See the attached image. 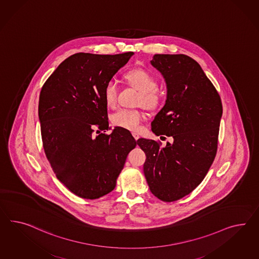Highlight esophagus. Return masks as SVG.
Wrapping results in <instances>:
<instances>
[{
  "label": "esophagus",
  "mask_w": 259,
  "mask_h": 259,
  "mask_svg": "<svg viewBox=\"0 0 259 259\" xmlns=\"http://www.w3.org/2000/svg\"><path fill=\"white\" fill-rule=\"evenodd\" d=\"M133 136L134 137V139L136 140V141L139 139V134L137 133H133Z\"/></svg>",
  "instance_id": "obj_1"
}]
</instances>
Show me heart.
<instances>
[{
    "label": "heart",
    "instance_id": "1",
    "mask_svg": "<svg viewBox=\"0 0 259 259\" xmlns=\"http://www.w3.org/2000/svg\"><path fill=\"white\" fill-rule=\"evenodd\" d=\"M125 79L141 93L139 101L143 106L149 110L159 107L160 96L156 90L158 81L152 74L145 69L137 68L128 71L125 75ZM103 98L107 106L110 108L115 106L117 101V87L113 81L107 83L104 88ZM111 119L114 126L128 131H136L143 120V114L137 110L120 109L113 113Z\"/></svg>",
    "mask_w": 259,
    "mask_h": 259
}]
</instances>
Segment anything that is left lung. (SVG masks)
Masks as SVG:
<instances>
[{"label": "left lung", "instance_id": "obj_1", "mask_svg": "<svg viewBox=\"0 0 259 259\" xmlns=\"http://www.w3.org/2000/svg\"><path fill=\"white\" fill-rule=\"evenodd\" d=\"M150 64L163 76L165 104L156 114L151 130L171 136L160 147L140 138L146 153L144 174L153 194L164 202L186 196L205 179L218 145L223 105L219 94L199 64L185 54H155Z\"/></svg>", "mask_w": 259, "mask_h": 259}]
</instances>
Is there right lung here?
Segmentation results:
<instances>
[{
  "instance_id": "obj_1",
  "label": "right lung",
  "mask_w": 259,
  "mask_h": 259,
  "mask_svg": "<svg viewBox=\"0 0 259 259\" xmlns=\"http://www.w3.org/2000/svg\"><path fill=\"white\" fill-rule=\"evenodd\" d=\"M133 54L75 53L41 89L38 117L47 159L57 179L81 198L97 199L112 192L136 146L123 127L115 126L109 135L94 134L95 126L111 130L104 88Z\"/></svg>"
}]
</instances>
